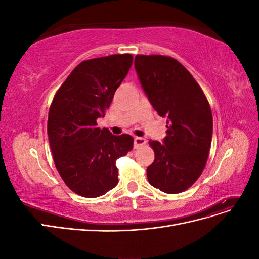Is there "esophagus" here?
Wrapping results in <instances>:
<instances>
[{"instance_id": "esophagus-1", "label": "esophagus", "mask_w": 259, "mask_h": 259, "mask_svg": "<svg viewBox=\"0 0 259 259\" xmlns=\"http://www.w3.org/2000/svg\"><path fill=\"white\" fill-rule=\"evenodd\" d=\"M146 144H147V140L143 137H135L134 138V148L135 149H138Z\"/></svg>"}]
</instances>
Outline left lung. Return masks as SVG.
Here are the masks:
<instances>
[{
  "instance_id": "8db88e82",
  "label": "left lung",
  "mask_w": 259,
  "mask_h": 259,
  "mask_svg": "<svg viewBox=\"0 0 259 259\" xmlns=\"http://www.w3.org/2000/svg\"><path fill=\"white\" fill-rule=\"evenodd\" d=\"M135 69L159 115L167 117L163 143L150 140L154 161L149 183L165 193H180L202 174L208 158L213 116L208 100L191 73L175 58L136 55Z\"/></svg>"
}]
</instances>
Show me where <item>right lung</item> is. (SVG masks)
<instances>
[{
  "label": "right lung",
  "mask_w": 259,
  "mask_h": 259,
  "mask_svg": "<svg viewBox=\"0 0 259 259\" xmlns=\"http://www.w3.org/2000/svg\"><path fill=\"white\" fill-rule=\"evenodd\" d=\"M133 64L131 54L84 60L54 96L48 134L55 166L76 194L97 198L119 183L116 160L133 149L131 135L97 126Z\"/></svg>",
  "instance_id": "1"
}]
</instances>
